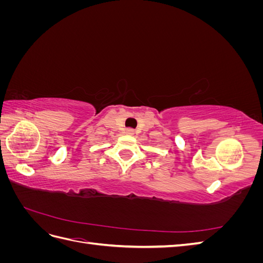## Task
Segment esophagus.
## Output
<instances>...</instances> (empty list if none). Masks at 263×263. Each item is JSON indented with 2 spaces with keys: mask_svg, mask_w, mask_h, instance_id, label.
<instances>
[{
  "mask_svg": "<svg viewBox=\"0 0 263 263\" xmlns=\"http://www.w3.org/2000/svg\"><path fill=\"white\" fill-rule=\"evenodd\" d=\"M134 129L133 128H127L126 129V134H128V135H134Z\"/></svg>",
  "mask_w": 263,
  "mask_h": 263,
  "instance_id": "obj_1",
  "label": "esophagus"
}]
</instances>
